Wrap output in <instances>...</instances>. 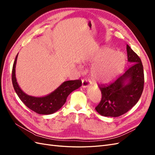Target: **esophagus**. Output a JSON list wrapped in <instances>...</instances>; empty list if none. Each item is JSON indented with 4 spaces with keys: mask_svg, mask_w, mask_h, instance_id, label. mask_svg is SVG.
I'll use <instances>...</instances> for the list:
<instances>
[{
    "mask_svg": "<svg viewBox=\"0 0 155 155\" xmlns=\"http://www.w3.org/2000/svg\"><path fill=\"white\" fill-rule=\"evenodd\" d=\"M89 85V80L88 79L85 78V79H82V87L83 88L87 87Z\"/></svg>",
    "mask_w": 155,
    "mask_h": 155,
    "instance_id": "obj_1",
    "label": "esophagus"
}]
</instances>
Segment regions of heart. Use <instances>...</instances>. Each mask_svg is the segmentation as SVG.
I'll list each match as a JSON object with an SVG mask.
<instances>
[{"label":"heart","instance_id":"heart-1","mask_svg":"<svg viewBox=\"0 0 155 155\" xmlns=\"http://www.w3.org/2000/svg\"><path fill=\"white\" fill-rule=\"evenodd\" d=\"M97 62L91 68V76L95 81L107 83L118 76L125 63L124 55L110 48L104 47L97 51L93 58Z\"/></svg>","mask_w":155,"mask_h":155}]
</instances>
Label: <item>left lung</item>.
Instances as JSON below:
<instances>
[{
  "mask_svg": "<svg viewBox=\"0 0 155 155\" xmlns=\"http://www.w3.org/2000/svg\"><path fill=\"white\" fill-rule=\"evenodd\" d=\"M130 66L109 85H100L101 99L95 109L104 116L118 117L132 109L142 96L144 86L143 64L138 55L127 45ZM127 81L128 83L125 84Z\"/></svg>",
  "mask_w": 155,
  "mask_h": 155,
  "instance_id": "1",
  "label": "left lung"
}]
</instances>
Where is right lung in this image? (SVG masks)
<instances>
[{
	"label": "right lung",
	"mask_w": 155,
	"mask_h": 155,
	"mask_svg": "<svg viewBox=\"0 0 155 155\" xmlns=\"http://www.w3.org/2000/svg\"><path fill=\"white\" fill-rule=\"evenodd\" d=\"M17 55L12 68L13 86L20 100L30 109L39 114H51L58 111L65 104L68 96L72 91L81 86V79L64 81L50 94L45 97H33L23 92L18 87L15 78V64Z\"/></svg>",
	"instance_id": "obj_1"
}]
</instances>
